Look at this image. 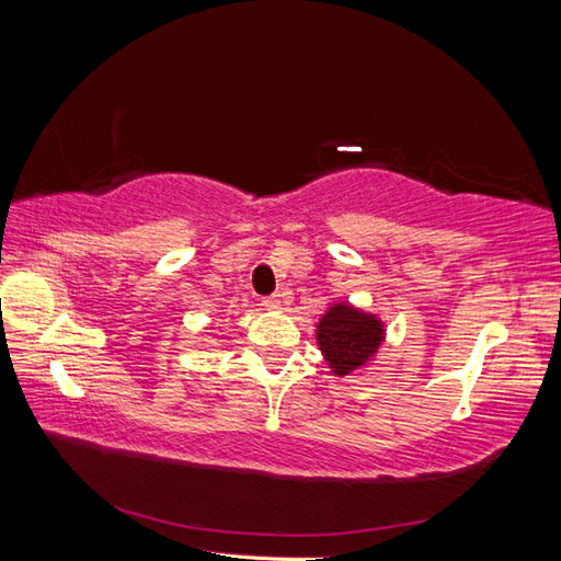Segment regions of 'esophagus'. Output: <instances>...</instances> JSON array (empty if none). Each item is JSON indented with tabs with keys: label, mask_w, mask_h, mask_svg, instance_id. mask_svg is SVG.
I'll return each mask as SVG.
<instances>
[{
	"label": "esophagus",
	"mask_w": 561,
	"mask_h": 561,
	"mask_svg": "<svg viewBox=\"0 0 561 561\" xmlns=\"http://www.w3.org/2000/svg\"><path fill=\"white\" fill-rule=\"evenodd\" d=\"M280 304H283V295H278V293L268 295V297L264 299V307H266V309H280Z\"/></svg>",
	"instance_id": "1"
}]
</instances>
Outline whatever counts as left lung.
I'll use <instances>...</instances> for the list:
<instances>
[{"instance_id":"8db88e82","label":"left lung","mask_w":561,"mask_h":561,"mask_svg":"<svg viewBox=\"0 0 561 561\" xmlns=\"http://www.w3.org/2000/svg\"><path fill=\"white\" fill-rule=\"evenodd\" d=\"M316 339L334 375L346 377L375 358L383 342V322L351 304H334L320 318Z\"/></svg>"}]
</instances>
